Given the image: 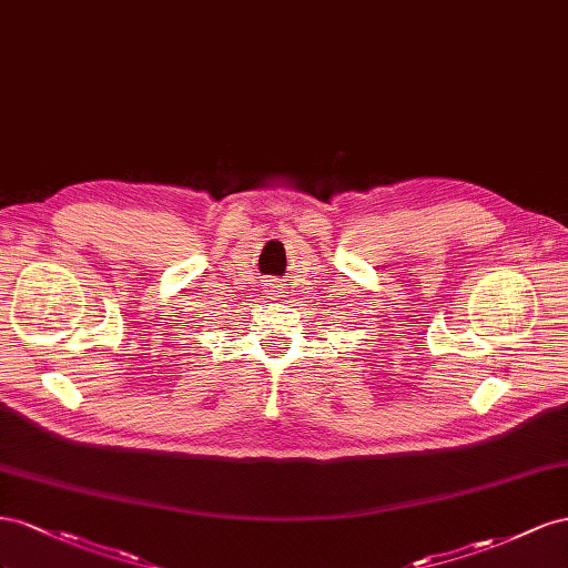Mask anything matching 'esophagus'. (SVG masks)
Segmentation results:
<instances>
[{
    "instance_id": "esophagus-1",
    "label": "esophagus",
    "mask_w": 568,
    "mask_h": 568,
    "mask_svg": "<svg viewBox=\"0 0 568 568\" xmlns=\"http://www.w3.org/2000/svg\"><path fill=\"white\" fill-rule=\"evenodd\" d=\"M266 285V295H271V297H275L281 293V285L275 283V281H268V283H264Z\"/></svg>"
}]
</instances>
